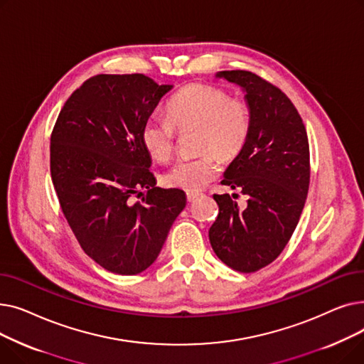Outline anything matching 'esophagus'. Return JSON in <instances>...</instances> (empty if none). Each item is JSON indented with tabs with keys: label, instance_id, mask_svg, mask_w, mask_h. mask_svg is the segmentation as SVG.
Here are the masks:
<instances>
[{
	"label": "esophagus",
	"instance_id": "esophagus-1",
	"mask_svg": "<svg viewBox=\"0 0 364 364\" xmlns=\"http://www.w3.org/2000/svg\"><path fill=\"white\" fill-rule=\"evenodd\" d=\"M200 196L199 192H187V200L188 202H195Z\"/></svg>",
	"mask_w": 364,
	"mask_h": 364
}]
</instances>
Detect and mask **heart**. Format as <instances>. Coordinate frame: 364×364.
Returning a JSON list of instances; mask_svg holds the SVG:
<instances>
[{"instance_id":"heart-1","label":"heart","mask_w":364,"mask_h":364,"mask_svg":"<svg viewBox=\"0 0 364 364\" xmlns=\"http://www.w3.org/2000/svg\"><path fill=\"white\" fill-rule=\"evenodd\" d=\"M168 117L151 114L141 127V143L151 159L168 162L174 155L181 132L196 129L195 158L180 159L164 177L165 184L198 192L211 183L223 161L236 159L252 129V110L243 99H233L218 85L190 84L166 105Z\"/></svg>"}]
</instances>
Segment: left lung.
<instances>
[{"label": "left lung", "instance_id": "1", "mask_svg": "<svg viewBox=\"0 0 364 364\" xmlns=\"http://www.w3.org/2000/svg\"><path fill=\"white\" fill-rule=\"evenodd\" d=\"M217 76L243 88L252 129L223 180L242 190L246 206L239 208L237 195H214L220 209L209 242L230 269L254 273L273 262L295 232L310 186L309 137L280 88L247 70H223Z\"/></svg>", "mask_w": 364, "mask_h": 364}]
</instances>
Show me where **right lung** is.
Returning <instances> with one entry per match:
<instances>
[{
	"instance_id": "add662e5",
	"label": "right lung",
	"mask_w": 364,
	"mask_h": 364,
	"mask_svg": "<svg viewBox=\"0 0 364 364\" xmlns=\"http://www.w3.org/2000/svg\"><path fill=\"white\" fill-rule=\"evenodd\" d=\"M172 85L143 73L95 75L72 92L50 140V171L62 211L84 252L117 274L158 258L186 206L180 188H159L141 127ZM134 194H144L132 203Z\"/></svg>"
}]
</instances>
